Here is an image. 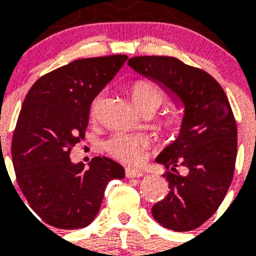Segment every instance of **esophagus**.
Returning <instances> with one entry per match:
<instances>
[{
	"label": "esophagus",
	"mask_w": 256,
	"mask_h": 256,
	"mask_svg": "<svg viewBox=\"0 0 256 256\" xmlns=\"http://www.w3.org/2000/svg\"><path fill=\"white\" fill-rule=\"evenodd\" d=\"M124 174H126V176L128 178H140V176H142L144 175V172L140 170H136V168H126L124 170Z\"/></svg>",
	"instance_id": "obj_1"
}]
</instances>
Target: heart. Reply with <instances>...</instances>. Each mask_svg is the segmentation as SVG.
<instances>
[{
    "mask_svg": "<svg viewBox=\"0 0 256 256\" xmlns=\"http://www.w3.org/2000/svg\"><path fill=\"white\" fill-rule=\"evenodd\" d=\"M130 96L132 102L136 104V108L140 112L152 108L156 110L164 100V92L160 85L148 80H138L130 88ZM102 94L96 96L92 100L90 112L92 116L96 112V108L100 106ZM164 124L168 128H174L176 126V120H168ZM150 144V140L148 136L142 132H116L106 142H104V150L108 156H112L114 160H120L126 164H136L142 160V152Z\"/></svg>",
    "mask_w": 256,
    "mask_h": 256,
    "instance_id": "b5f03b06",
    "label": "heart"
}]
</instances>
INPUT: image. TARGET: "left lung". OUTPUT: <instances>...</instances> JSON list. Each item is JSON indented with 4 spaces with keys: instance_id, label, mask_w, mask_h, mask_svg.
I'll use <instances>...</instances> for the list:
<instances>
[{
    "instance_id": "1",
    "label": "left lung",
    "mask_w": 256,
    "mask_h": 256,
    "mask_svg": "<svg viewBox=\"0 0 256 256\" xmlns=\"http://www.w3.org/2000/svg\"><path fill=\"white\" fill-rule=\"evenodd\" d=\"M128 66L174 94L184 108L178 138L160 156L168 170V196L156 203V222L174 231L202 226L218 210L232 182L238 130L226 92L204 70L168 56H140ZM186 168L180 176L178 168Z\"/></svg>"
}]
</instances>
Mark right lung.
<instances>
[{
	"instance_id": "1",
	"label": "right lung",
	"mask_w": 256,
	"mask_h": 256,
	"mask_svg": "<svg viewBox=\"0 0 256 256\" xmlns=\"http://www.w3.org/2000/svg\"><path fill=\"white\" fill-rule=\"evenodd\" d=\"M126 60L124 54L76 60L38 78L26 94L12 140L16 178L34 212L56 228L88 226L108 183L124 176L110 158L94 156L85 170L81 162L72 164L70 152L85 138L92 100Z\"/></svg>"
}]
</instances>
